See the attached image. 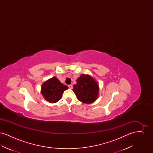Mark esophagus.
I'll list each match as a JSON object with an SVG mask.
<instances>
[{
    "mask_svg": "<svg viewBox=\"0 0 153 153\" xmlns=\"http://www.w3.org/2000/svg\"><path fill=\"white\" fill-rule=\"evenodd\" d=\"M68 87H69V89H72L73 88V85H69Z\"/></svg>",
    "mask_w": 153,
    "mask_h": 153,
    "instance_id": "obj_1",
    "label": "esophagus"
}]
</instances>
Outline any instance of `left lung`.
<instances>
[{
  "label": "left lung",
  "mask_w": 153,
  "mask_h": 153,
  "mask_svg": "<svg viewBox=\"0 0 153 153\" xmlns=\"http://www.w3.org/2000/svg\"><path fill=\"white\" fill-rule=\"evenodd\" d=\"M73 85V91L77 99L82 102L91 104L97 99L99 87L97 82L91 76L82 74Z\"/></svg>",
  "instance_id": "8db88e82"
}]
</instances>
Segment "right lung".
I'll use <instances>...</instances> for the list:
<instances>
[{
	"label": "right lung",
	"mask_w": 153,
	"mask_h": 153,
	"mask_svg": "<svg viewBox=\"0 0 153 153\" xmlns=\"http://www.w3.org/2000/svg\"><path fill=\"white\" fill-rule=\"evenodd\" d=\"M68 89L66 85L62 84L56 77H53L43 83L41 94L46 101L55 103L61 99L64 91Z\"/></svg>",
	"instance_id": "1"
}]
</instances>
